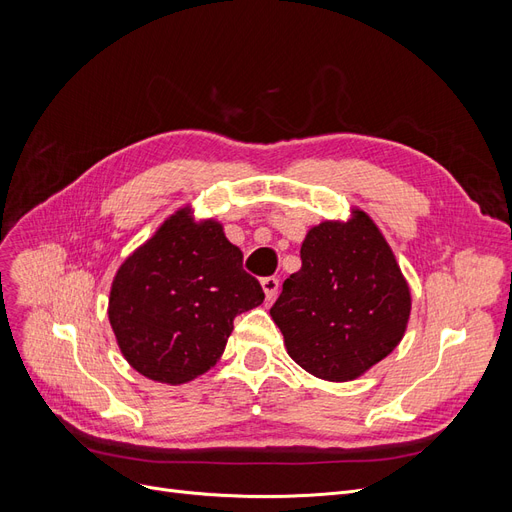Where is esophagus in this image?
Returning <instances> with one entry per match:
<instances>
[{"mask_svg":"<svg viewBox=\"0 0 512 512\" xmlns=\"http://www.w3.org/2000/svg\"><path fill=\"white\" fill-rule=\"evenodd\" d=\"M260 284H262V290H265L267 303H271L277 297V290H280V280H277V277H262Z\"/></svg>","mask_w":512,"mask_h":512,"instance_id":"1","label":"esophagus"}]
</instances>
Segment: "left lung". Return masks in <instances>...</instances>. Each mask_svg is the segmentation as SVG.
<instances>
[{
	"label": "left lung",
	"mask_w": 512,
	"mask_h": 512,
	"mask_svg": "<svg viewBox=\"0 0 512 512\" xmlns=\"http://www.w3.org/2000/svg\"><path fill=\"white\" fill-rule=\"evenodd\" d=\"M301 262L269 314L294 363L320 380H356L406 333V277L376 222L356 207L346 222L309 228Z\"/></svg>",
	"instance_id": "1"
}]
</instances>
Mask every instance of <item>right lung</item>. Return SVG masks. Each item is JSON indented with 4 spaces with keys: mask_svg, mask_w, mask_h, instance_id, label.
Returning a JSON list of instances; mask_svg holds the SVG:
<instances>
[{
    "mask_svg": "<svg viewBox=\"0 0 512 512\" xmlns=\"http://www.w3.org/2000/svg\"><path fill=\"white\" fill-rule=\"evenodd\" d=\"M262 301V286L243 271V254L224 226L196 220L185 205L121 262L108 320L138 374L179 386L220 361L232 320Z\"/></svg>",
    "mask_w": 512,
    "mask_h": 512,
    "instance_id": "1",
    "label": "right lung"
}]
</instances>
